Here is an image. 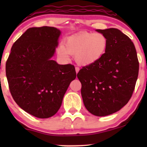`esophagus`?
<instances>
[{"instance_id": "34e87169", "label": "esophagus", "mask_w": 147, "mask_h": 147, "mask_svg": "<svg viewBox=\"0 0 147 147\" xmlns=\"http://www.w3.org/2000/svg\"><path fill=\"white\" fill-rule=\"evenodd\" d=\"M75 69H76V73L78 74V72H79V71H80V68L78 67H76Z\"/></svg>"}]
</instances>
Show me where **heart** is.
Instances as JSON below:
<instances>
[{
	"label": "heart",
	"instance_id": "b5f03b06",
	"mask_svg": "<svg viewBox=\"0 0 147 147\" xmlns=\"http://www.w3.org/2000/svg\"><path fill=\"white\" fill-rule=\"evenodd\" d=\"M108 45V39L104 34L84 31L65 38L57 52L65 59L68 57V54L74 55L80 65H89L101 59Z\"/></svg>",
	"mask_w": 147,
	"mask_h": 147
}]
</instances>
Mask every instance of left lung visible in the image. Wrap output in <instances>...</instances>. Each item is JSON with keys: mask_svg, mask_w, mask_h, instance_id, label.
<instances>
[{"mask_svg": "<svg viewBox=\"0 0 147 147\" xmlns=\"http://www.w3.org/2000/svg\"><path fill=\"white\" fill-rule=\"evenodd\" d=\"M96 31L107 37V49L98 61L82 67L77 76L86 109L95 116H105L120 110L129 101L139 63L134 43L127 35L115 28Z\"/></svg>", "mask_w": 147, "mask_h": 147, "instance_id": "obj_1", "label": "left lung"}]
</instances>
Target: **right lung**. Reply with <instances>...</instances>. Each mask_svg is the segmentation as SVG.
Wrapping results in <instances>:
<instances>
[{"mask_svg":"<svg viewBox=\"0 0 147 147\" xmlns=\"http://www.w3.org/2000/svg\"><path fill=\"white\" fill-rule=\"evenodd\" d=\"M61 31L52 27L28 29L12 46L6 63L10 92L20 108L39 118L51 117L76 79L75 67L51 58Z\"/></svg>","mask_w":147,"mask_h":147,"instance_id":"obj_1","label":"right lung"}]
</instances>
